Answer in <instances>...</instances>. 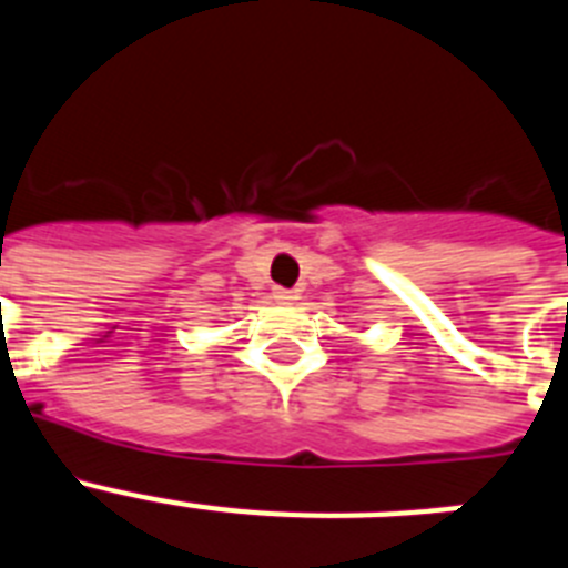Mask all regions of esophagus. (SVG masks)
<instances>
[{
	"label": "esophagus",
	"mask_w": 568,
	"mask_h": 568,
	"mask_svg": "<svg viewBox=\"0 0 568 568\" xmlns=\"http://www.w3.org/2000/svg\"><path fill=\"white\" fill-rule=\"evenodd\" d=\"M273 298L278 301V304H293V301H295V293H293V290L275 287V290H273Z\"/></svg>",
	"instance_id": "esophagus-1"
}]
</instances>
